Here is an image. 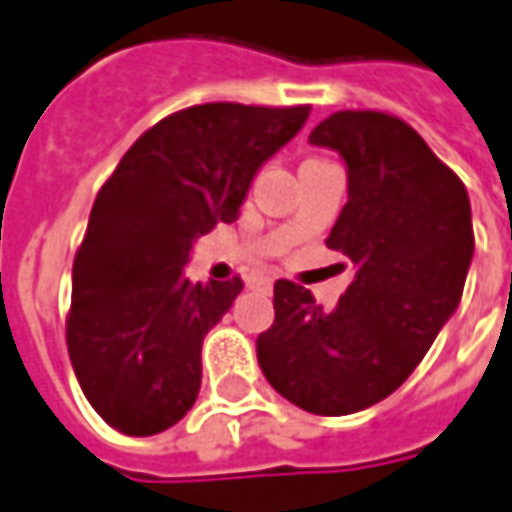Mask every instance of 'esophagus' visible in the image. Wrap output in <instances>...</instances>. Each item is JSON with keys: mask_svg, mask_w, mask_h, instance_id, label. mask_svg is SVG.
I'll return each instance as SVG.
<instances>
[{"mask_svg": "<svg viewBox=\"0 0 512 512\" xmlns=\"http://www.w3.org/2000/svg\"><path fill=\"white\" fill-rule=\"evenodd\" d=\"M255 286H266V289H269V286H272V278H260V280H255Z\"/></svg>", "mask_w": 512, "mask_h": 512, "instance_id": "esophagus-1", "label": "esophagus"}]
</instances>
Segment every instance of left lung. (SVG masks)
<instances>
[{
	"label": "left lung",
	"mask_w": 512,
	"mask_h": 512,
	"mask_svg": "<svg viewBox=\"0 0 512 512\" xmlns=\"http://www.w3.org/2000/svg\"><path fill=\"white\" fill-rule=\"evenodd\" d=\"M309 143L341 151L349 200L326 246L355 263L338 306L275 283V323L257 335V361L286 401L315 415H349L401 387L456 312L473 260L464 183L387 111H338Z\"/></svg>",
	"instance_id": "left-lung-1"
}]
</instances>
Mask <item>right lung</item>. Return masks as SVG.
Returning <instances> with one entry per match:
<instances>
[{
	"instance_id": "add662e5",
	"label": "right lung",
	"mask_w": 512,
	"mask_h": 512,
	"mask_svg": "<svg viewBox=\"0 0 512 512\" xmlns=\"http://www.w3.org/2000/svg\"><path fill=\"white\" fill-rule=\"evenodd\" d=\"M306 117L309 105H191L151 125L102 183L74 257L65 341L108 427L163 433L194 407L203 338L243 280L183 278L191 243L237 220L257 168Z\"/></svg>"
}]
</instances>
